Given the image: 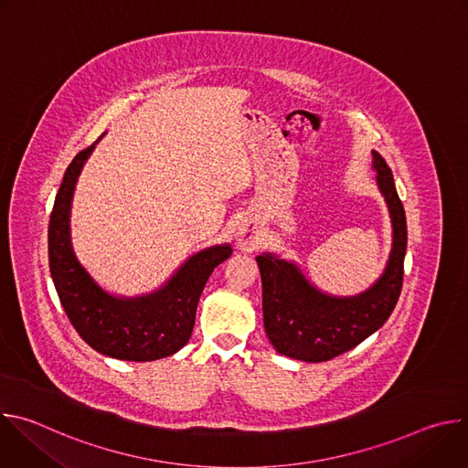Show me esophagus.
<instances>
[{
	"mask_svg": "<svg viewBox=\"0 0 468 468\" xmlns=\"http://www.w3.org/2000/svg\"><path fill=\"white\" fill-rule=\"evenodd\" d=\"M255 239H257V231L253 226H242L237 233V240L240 246H250L255 242Z\"/></svg>",
	"mask_w": 468,
	"mask_h": 468,
	"instance_id": "1",
	"label": "esophagus"
}]
</instances>
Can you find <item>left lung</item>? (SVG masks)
<instances>
[{
	"label": "left lung",
	"instance_id": "obj_1",
	"mask_svg": "<svg viewBox=\"0 0 468 468\" xmlns=\"http://www.w3.org/2000/svg\"><path fill=\"white\" fill-rule=\"evenodd\" d=\"M372 157L392 220L390 257L385 274L372 289L354 298H331L318 292L292 262L271 253L257 255L266 335L287 357L322 363L356 348L387 322L402 292L406 211L388 165L378 152H372Z\"/></svg>",
	"mask_w": 468,
	"mask_h": 468
}]
</instances>
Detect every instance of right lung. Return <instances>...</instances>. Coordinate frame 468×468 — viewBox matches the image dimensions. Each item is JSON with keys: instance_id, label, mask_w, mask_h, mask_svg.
Listing matches in <instances>:
<instances>
[{"instance_id": "obj_1", "label": "right lung", "mask_w": 468, "mask_h": 468, "mask_svg": "<svg viewBox=\"0 0 468 468\" xmlns=\"http://www.w3.org/2000/svg\"><path fill=\"white\" fill-rule=\"evenodd\" d=\"M92 150L94 144L81 150L66 168L49 217V272L58 300L80 337L96 352L122 361L168 357L188 343L197 300L231 248L222 244L192 255L154 294L127 300L107 294L80 264L70 242L72 194Z\"/></svg>"}]
</instances>
